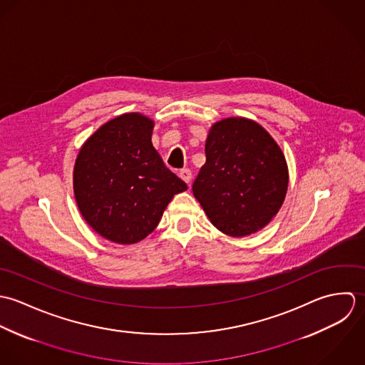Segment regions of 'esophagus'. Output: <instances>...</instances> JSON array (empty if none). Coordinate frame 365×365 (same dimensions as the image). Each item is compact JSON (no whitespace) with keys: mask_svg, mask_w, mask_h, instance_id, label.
I'll return each mask as SVG.
<instances>
[{"mask_svg":"<svg viewBox=\"0 0 365 365\" xmlns=\"http://www.w3.org/2000/svg\"><path fill=\"white\" fill-rule=\"evenodd\" d=\"M179 176L182 178V180H185L187 185L190 183V180H192V170L190 169H182L180 172H179Z\"/></svg>","mask_w":365,"mask_h":365,"instance_id":"obj_1","label":"esophagus"}]
</instances>
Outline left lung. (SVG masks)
Returning a JSON list of instances; mask_svg holds the SVG:
<instances>
[{
    "label": "left lung",
    "instance_id": "obj_1",
    "mask_svg": "<svg viewBox=\"0 0 365 365\" xmlns=\"http://www.w3.org/2000/svg\"><path fill=\"white\" fill-rule=\"evenodd\" d=\"M193 195L224 234L250 235L281 209L288 189L285 156L272 137L247 118L216 123Z\"/></svg>",
    "mask_w": 365,
    "mask_h": 365
}]
</instances>
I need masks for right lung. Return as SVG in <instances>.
Here are the masks:
<instances>
[{
    "mask_svg": "<svg viewBox=\"0 0 365 365\" xmlns=\"http://www.w3.org/2000/svg\"><path fill=\"white\" fill-rule=\"evenodd\" d=\"M152 128L148 117L123 114L100 127L76 159L80 213L94 231L118 244L144 240L173 195L187 189L152 145Z\"/></svg>",
    "mask_w": 365,
    "mask_h": 365,
    "instance_id": "add662e5",
    "label": "right lung"
}]
</instances>
